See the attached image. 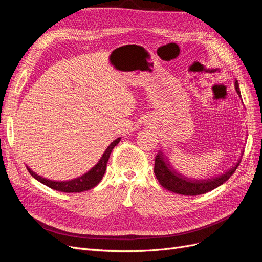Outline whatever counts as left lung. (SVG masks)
Masks as SVG:
<instances>
[{"mask_svg": "<svg viewBox=\"0 0 262 262\" xmlns=\"http://www.w3.org/2000/svg\"><path fill=\"white\" fill-rule=\"evenodd\" d=\"M235 90L237 94H238V96L242 97L239 85L237 80L235 81ZM241 161L242 158L231 169H228L220 176L207 179H194L186 177L185 175L178 172L170 165V163L168 162V158H166V155H164L162 150H160L155 157L154 172L157 180L160 181V184L165 189L169 190V191L184 195H198L207 193L211 191V190L217 188L219 186L223 185L224 182L235 172L237 167H238Z\"/></svg>", "mask_w": 262, "mask_h": 262, "instance_id": "obj_1", "label": "left lung"}]
</instances>
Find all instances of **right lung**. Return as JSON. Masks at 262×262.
<instances>
[{
  "label": "right lung",
  "mask_w": 262,
  "mask_h": 262,
  "mask_svg": "<svg viewBox=\"0 0 262 262\" xmlns=\"http://www.w3.org/2000/svg\"><path fill=\"white\" fill-rule=\"evenodd\" d=\"M121 138L116 139L114 142L109 144V146L106 148V150L102 154V156L100 157V160L98 161V163L92 167L89 171L84 175L71 179V180H67V181H55V180H50L43 178L41 176L37 175L35 171L31 170L28 166H26L29 173L33 176L35 179H37L38 181H40L41 184L46 185L47 187H49L53 190H58V191L61 192H82V191H86V190H90L92 188H94L95 186H97L100 180L104 177L105 172H106V168H107V162L109 160L110 153H112L113 148L120 142Z\"/></svg>",
  "instance_id": "obj_1"
}]
</instances>
